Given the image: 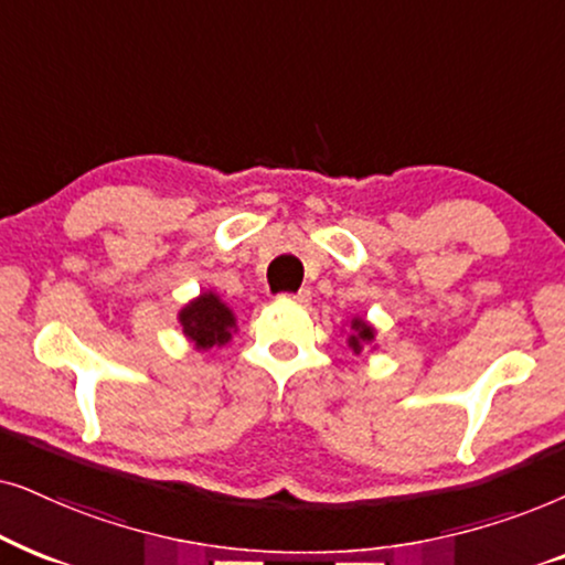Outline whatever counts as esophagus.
Wrapping results in <instances>:
<instances>
[{
  "instance_id": "1",
  "label": "esophagus",
  "mask_w": 565,
  "mask_h": 565,
  "mask_svg": "<svg viewBox=\"0 0 565 565\" xmlns=\"http://www.w3.org/2000/svg\"><path fill=\"white\" fill-rule=\"evenodd\" d=\"M284 299H291V302H297V305H307V302H310V291L299 289L297 295H284Z\"/></svg>"
}]
</instances>
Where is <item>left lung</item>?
<instances>
[{"label": "left lung", "instance_id": "1", "mask_svg": "<svg viewBox=\"0 0 565 565\" xmlns=\"http://www.w3.org/2000/svg\"><path fill=\"white\" fill-rule=\"evenodd\" d=\"M353 335H349V345L353 349V353H361V345L370 343L374 338V328L366 326L364 320H351Z\"/></svg>", "mask_w": 565, "mask_h": 565}]
</instances>
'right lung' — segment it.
Instances as JSON below:
<instances>
[{
  "label": "right lung",
  "mask_w": 565,
  "mask_h": 565,
  "mask_svg": "<svg viewBox=\"0 0 565 565\" xmlns=\"http://www.w3.org/2000/svg\"><path fill=\"white\" fill-rule=\"evenodd\" d=\"M180 326L188 341L195 343V349L206 351L230 341L235 330V315L220 297L206 291L180 310Z\"/></svg>",
  "instance_id": "add662e5"
}]
</instances>
